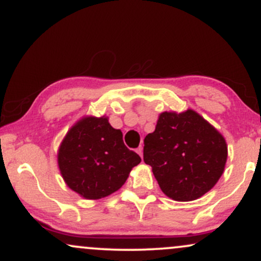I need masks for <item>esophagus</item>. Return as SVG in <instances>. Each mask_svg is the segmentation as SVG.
<instances>
[{
  "instance_id": "esophagus-1",
  "label": "esophagus",
  "mask_w": 261,
  "mask_h": 261,
  "mask_svg": "<svg viewBox=\"0 0 261 261\" xmlns=\"http://www.w3.org/2000/svg\"><path fill=\"white\" fill-rule=\"evenodd\" d=\"M142 149H143V148H142V146H140V147L136 149V152H137V153H139V154H140V157H141V158H142V157H143V153H142Z\"/></svg>"
}]
</instances>
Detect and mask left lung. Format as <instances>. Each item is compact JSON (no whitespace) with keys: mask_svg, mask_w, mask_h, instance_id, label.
I'll list each match as a JSON object with an SVG mask.
<instances>
[{"mask_svg":"<svg viewBox=\"0 0 261 261\" xmlns=\"http://www.w3.org/2000/svg\"><path fill=\"white\" fill-rule=\"evenodd\" d=\"M143 143V161L162 191L176 201H191L211 190L227 161L222 135L190 109L162 113Z\"/></svg>","mask_w":261,"mask_h":261,"instance_id":"left-lung-1","label":"left lung"}]
</instances>
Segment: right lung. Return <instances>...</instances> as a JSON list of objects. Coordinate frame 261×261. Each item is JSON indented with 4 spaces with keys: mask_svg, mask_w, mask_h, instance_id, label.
<instances>
[{
    "mask_svg": "<svg viewBox=\"0 0 261 261\" xmlns=\"http://www.w3.org/2000/svg\"><path fill=\"white\" fill-rule=\"evenodd\" d=\"M59 168L66 184L86 199H101L119 190L141 162L128 149L120 130L107 118L82 119L60 146Z\"/></svg>",
    "mask_w": 261,
    "mask_h": 261,
    "instance_id": "add662e5",
    "label": "right lung"
}]
</instances>
